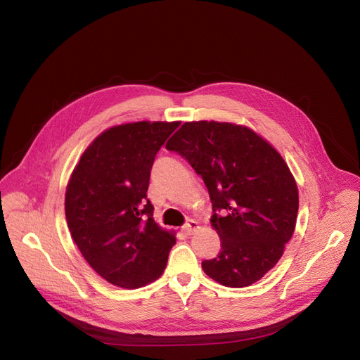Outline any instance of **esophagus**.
I'll return each instance as SVG.
<instances>
[{
	"mask_svg": "<svg viewBox=\"0 0 360 360\" xmlns=\"http://www.w3.org/2000/svg\"><path fill=\"white\" fill-rule=\"evenodd\" d=\"M197 229H198V222L194 221V219H190V221L182 226V232L185 236H191V233H194Z\"/></svg>",
	"mask_w": 360,
	"mask_h": 360,
	"instance_id": "obj_1",
	"label": "esophagus"
}]
</instances>
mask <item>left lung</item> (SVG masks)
<instances>
[{"label":"left lung","instance_id":"obj_1","mask_svg":"<svg viewBox=\"0 0 360 360\" xmlns=\"http://www.w3.org/2000/svg\"><path fill=\"white\" fill-rule=\"evenodd\" d=\"M166 148L205 181L221 237L217 257L201 268L219 284L243 288L271 271L292 237L299 191L279 153L252 129L221 122H186Z\"/></svg>","mask_w":360,"mask_h":360}]
</instances>
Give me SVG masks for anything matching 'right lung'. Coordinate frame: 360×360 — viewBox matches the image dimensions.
Segmentation results:
<instances>
[{"label": "right lung", "instance_id": "1", "mask_svg": "<svg viewBox=\"0 0 360 360\" xmlns=\"http://www.w3.org/2000/svg\"><path fill=\"white\" fill-rule=\"evenodd\" d=\"M179 122H136L104 131L75 167L66 190L70 236L108 283L139 288L158 279L175 236L153 219L151 167Z\"/></svg>", "mask_w": 360, "mask_h": 360}]
</instances>
